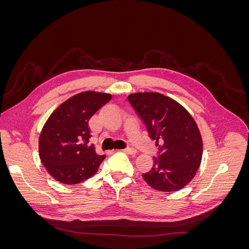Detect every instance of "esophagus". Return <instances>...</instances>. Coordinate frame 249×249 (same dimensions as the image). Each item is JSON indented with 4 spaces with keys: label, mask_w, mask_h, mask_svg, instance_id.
Instances as JSON below:
<instances>
[{
    "label": "esophagus",
    "mask_w": 249,
    "mask_h": 249,
    "mask_svg": "<svg viewBox=\"0 0 249 249\" xmlns=\"http://www.w3.org/2000/svg\"><path fill=\"white\" fill-rule=\"evenodd\" d=\"M123 152H124V153H125V154L133 155V154H136V149H134V148L129 147V148H124V149H123Z\"/></svg>",
    "instance_id": "obj_1"
}]
</instances>
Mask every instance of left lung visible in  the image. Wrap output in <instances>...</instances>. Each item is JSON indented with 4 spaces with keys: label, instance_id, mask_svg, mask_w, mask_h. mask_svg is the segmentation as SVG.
I'll use <instances>...</instances> for the list:
<instances>
[{
    "label": "left lung",
    "instance_id": "obj_1",
    "mask_svg": "<svg viewBox=\"0 0 249 249\" xmlns=\"http://www.w3.org/2000/svg\"><path fill=\"white\" fill-rule=\"evenodd\" d=\"M127 99L160 150L143 178L159 191L182 189L196 175L202 158V138L194 118L179 103L159 92H136Z\"/></svg>",
    "mask_w": 249,
    "mask_h": 249
}]
</instances>
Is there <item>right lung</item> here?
<instances>
[{
    "mask_svg": "<svg viewBox=\"0 0 249 249\" xmlns=\"http://www.w3.org/2000/svg\"><path fill=\"white\" fill-rule=\"evenodd\" d=\"M112 99L109 93L83 91L54 110L39 135L40 161L58 182L79 184L93 177L106 156L89 145V119Z\"/></svg>",
    "mask_w": 249,
    "mask_h": 249,
    "instance_id": "1",
    "label": "right lung"
}]
</instances>
